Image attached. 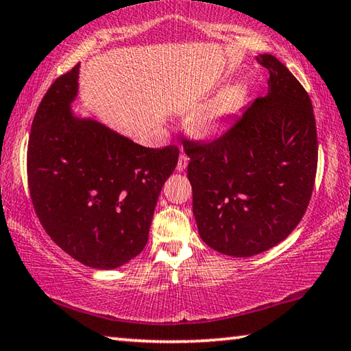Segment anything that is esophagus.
<instances>
[{
    "instance_id": "34e87169",
    "label": "esophagus",
    "mask_w": 351,
    "mask_h": 351,
    "mask_svg": "<svg viewBox=\"0 0 351 351\" xmlns=\"http://www.w3.org/2000/svg\"><path fill=\"white\" fill-rule=\"evenodd\" d=\"M187 164H189L187 154H186V153H181V154H180V159H178V164H176V170H178V171L186 170Z\"/></svg>"
}]
</instances>
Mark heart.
<instances>
[{
	"label": "heart",
	"instance_id": "b5f03b06",
	"mask_svg": "<svg viewBox=\"0 0 351 351\" xmlns=\"http://www.w3.org/2000/svg\"><path fill=\"white\" fill-rule=\"evenodd\" d=\"M241 94L235 86L224 88L193 112L192 127L201 136L213 134L240 108Z\"/></svg>",
	"mask_w": 351,
	"mask_h": 351
}]
</instances>
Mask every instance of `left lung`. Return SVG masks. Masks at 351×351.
I'll return each mask as SVG.
<instances>
[{
	"instance_id": "left-lung-1",
	"label": "left lung",
	"mask_w": 351,
	"mask_h": 351,
	"mask_svg": "<svg viewBox=\"0 0 351 351\" xmlns=\"http://www.w3.org/2000/svg\"><path fill=\"white\" fill-rule=\"evenodd\" d=\"M255 58L269 73L268 94L219 138L182 142L199 237L230 257L287 239L305 215L317 170L310 96L274 56Z\"/></svg>"
}]
</instances>
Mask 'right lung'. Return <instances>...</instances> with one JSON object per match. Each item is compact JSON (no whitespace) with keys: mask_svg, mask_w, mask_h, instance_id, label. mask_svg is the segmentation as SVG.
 <instances>
[{"mask_svg":"<svg viewBox=\"0 0 351 351\" xmlns=\"http://www.w3.org/2000/svg\"><path fill=\"white\" fill-rule=\"evenodd\" d=\"M79 64L41 100L27 145L35 213L57 246L85 266L112 269L142 252L180 148H147L93 119L75 117Z\"/></svg>","mask_w":351,"mask_h":351,"instance_id":"add662e5","label":"right lung"}]
</instances>
